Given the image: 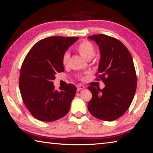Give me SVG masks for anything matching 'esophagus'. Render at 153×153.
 <instances>
[{
	"label": "esophagus",
	"instance_id": "1",
	"mask_svg": "<svg viewBox=\"0 0 153 153\" xmlns=\"http://www.w3.org/2000/svg\"><path fill=\"white\" fill-rule=\"evenodd\" d=\"M85 88V86H82V85H77V91H79V90H81L82 89H84Z\"/></svg>",
	"mask_w": 153,
	"mask_h": 153
}]
</instances>
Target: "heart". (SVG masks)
<instances>
[{
	"mask_svg": "<svg viewBox=\"0 0 153 153\" xmlns=\"http://www.w3.org/2000/svg\"><path fill=\"white\" fill-rule=\"evenodd\" d=\"M76 50L83 57H84L87 60L92 59L95 54L94 46L89 41H83L80 42L79 45H77ZM69 59H70V54L68 52H65L62 57V62L64 65H68ZM79 77H82V76H79Z\"/></svg>",
	"mask_w": 153,
	"mask_h": 153,
	"instance_id": "1",
	"label": "heart"
}]
</instances>
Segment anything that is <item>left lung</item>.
Returning a JSON list of instances; mask_svg holds the SVG:
<instances>
[{"instance_id":"1","label":"left lung","mask_w":153,"mask_h":153,"mask_svg":"<svg viewBox=\"0 0 153 153\" xmlns=\"http://www.w3.org/2000/svg\"><path fill=\"white\" fill-rule=\"evenodd\" d=\"M88 38L99 48L98 77L104 82L105 88H88L92 94L88 108L99 120H115L128 109L135 94L137 78L133 59L126 46L115 38L104 34Z\"/></svg>"}]
</instances>
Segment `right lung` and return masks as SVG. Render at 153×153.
Wrapping results in <instances>:
<instances>
[{
	"mask_svg": "<svg viewBox=\"0 0 153 153\" xmlns=\"http://www.w3.org/2000/svg\"><path fill=\"white\" fill-rule=\"evenodd\" d=\"M79 39L51 36L35 44L21 68L19 89L23 101L36 119L50 122L65 116L76 95L73 84L55 90L53 80L56 73L64 71L63 54Z\"/></svg>",
	"mask_w": 153,
	"mask_h": 153,
	"instance_id": "1",
	"label": "right lung"
}]
</instances>
